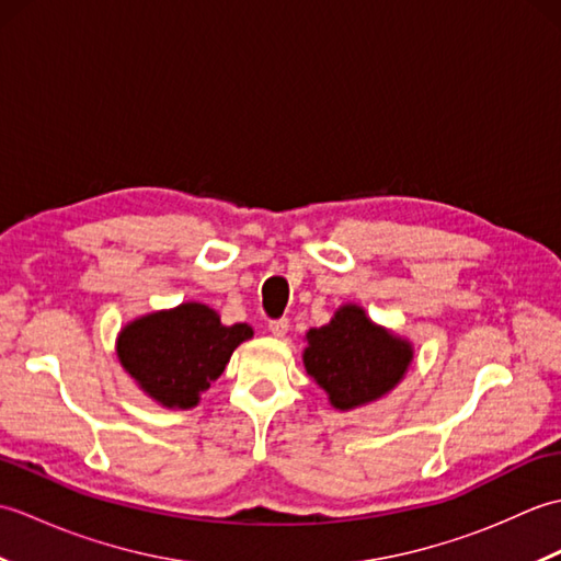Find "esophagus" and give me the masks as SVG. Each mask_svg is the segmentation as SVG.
<instances>
[{"label": "esophagus", "mask_w": 561, "mask_h": 561, "mask_svg": "<svg viewBox=\"0 0 561 561\" xmlns=\"http://www.w3.org/2000/svg\"><path fill=\"white\" fill-rule=\"evenodd\" d=\"M270 332L274 337H284L289 332V318H279V320H270Z\"/></svg>", "instance_id": "obj_1"}]
</instances>
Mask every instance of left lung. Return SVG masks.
<instances>
[{
	"instance_id": "1",
	"label": "left lung",
	"mask_w": 561,
	"mask_h": 561,
	"mask_svg": "<svg viewBox=\"0 0 561 561\" xmlns=\"http://www.w3.org/2000/svg\"><path fill=\"white\" fill-rule=\"evenodd\" d=\"M412 359V342L374 323L359 304H342L328 325L306 332V374L340 412L386 398L400 386Z\"/></svg>"
}]
</instances>
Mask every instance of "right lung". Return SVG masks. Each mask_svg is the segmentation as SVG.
<instances>
[{"mask_svg": "<svg viewBox=\"0 0 561 561\" xmlns=\"http://www.w3.org/2000/svg\"><path fill=\"white\" fill-rule=\"evenodd\" d=\"M250 337L248 323L224 325L207 304L185 301L129 320L117 332L115 352L147 398L165 410H190Z\"/></svg>", "mask_w": 561, "mask_h": 561, "instance_id": "right-lung-1", "label": "right lung"}]
</instances>
